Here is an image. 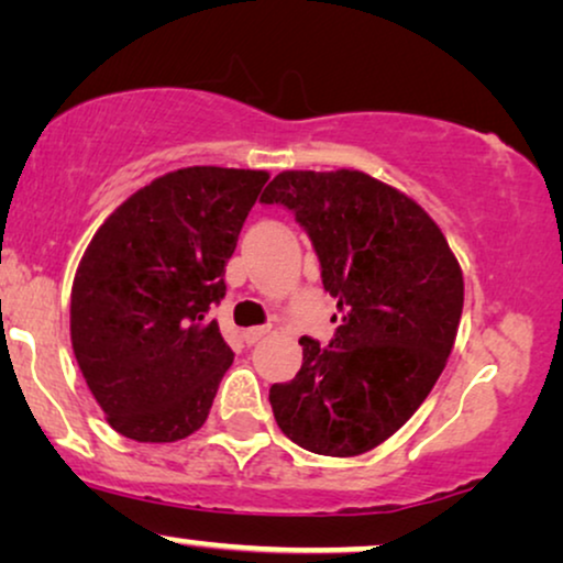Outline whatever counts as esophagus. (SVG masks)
I'll use <instances>...</instances> for the list:
<instances>
[{"label":"esophagus","mask_w":563,"mask_h":563,"mask_svg":"<svg viewBox=\"0 0 563 563\" xmlns=\"http://www.w3.org/2000/svg\"><path fill=\"white\" fill-rule=\"evenodd\" d=\"M268 325H258V328H249V330H243V341L249 343V345H253V343H258L261 338H264L266 333H268Z\"/></svg>","instance_id":"1"}]
</instances>
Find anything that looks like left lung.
Returning a JSON list of instances; mask_svg holds the SVG:
<instances>
[{
  "mask_svg": "<svg viewBox=\"0 0 563 563\" xmlns=\"http://www.w3.org/2000/svg\"><path fill=\"white\" fill-rule=\"evenodd\" d=\"M261 202L295 212L341 312L333 341L299 338L302 368L268 389L276 426L305 451L358 456L441 376L464 310L461 266L415 199L364 172H282Z\"/></svg>",
  "mask_w": 563,
  "mask_h": 563,
  "instance_id": "8db88e82",
  "label": "left lung"
}]
</instances>
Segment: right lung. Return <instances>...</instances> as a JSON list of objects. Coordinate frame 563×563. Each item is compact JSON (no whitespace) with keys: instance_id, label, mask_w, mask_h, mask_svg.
Segmentation results:
<instances>
[{"instance_id":"obj_1","label":"right lung","mask_w":563,"mask_h":563,"mask_svg":"<svg viewBox=\"0 0 563 563\" xmlns=\"http://www.w3.org/2000/svg\"><path fill=\"white\" fill-rule=\"evenodd\" d=\"M266 172L189 166L128 197L84 251L71 345L120 435L174 443L205 426L233 351L210 310Z\"/></svg>"}]
</instances>
